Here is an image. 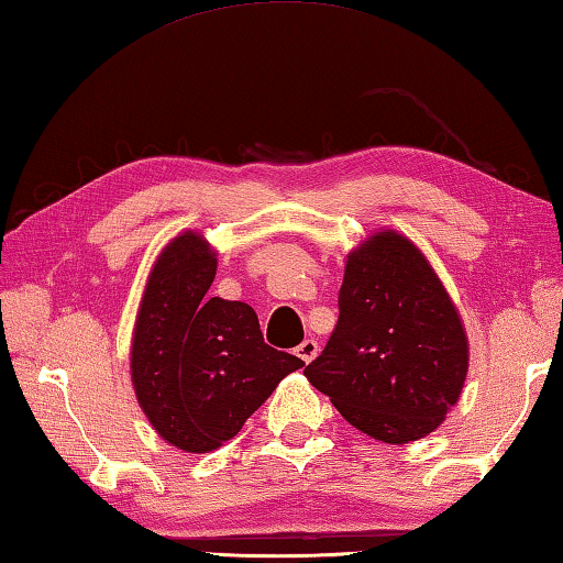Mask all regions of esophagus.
I'll list each match as a JSON object with an SVG mask.
<instances>
[{
    "label": "esophagus",
    "mask_w": 563,
    "mask_h": 563,
    "mask_svg": "<svg viewBox=\"0 0 563 563\" xmlns=\"http://www.w3.org/2000/svg\"><path fill=\"white\" fill-rule=\"evenodd\" d=\"M318 350H321V345H318V341H313V338H309V341H303L299 347H296V355H299L303 363H311V360L318 355Z\"/></svg>",
    "instance_id": "obj_1"
}]
</instances>
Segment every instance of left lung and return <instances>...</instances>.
Returning <instances> with one entry per match:
<instances>
[{
  "label": "left lung",
  "mask_w": 563,
  "mask_h": 563,
  "mask_svg": "<svg viewBox=\"0 0 563 563\" xmlns=\"http://www.w3.org/2000/svg\"><path fill=\"white\" fill-rule=\"evenodd\" d=\"M465 373L463 323L423 254L391 230L350 252L335 331L303 369L345 421L385 443L417 441L459 401Z\"/></svg>",
  "instance_id": "left-lung-1"
}]
</instances>
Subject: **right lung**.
Returning <instances> with one entry per match:
<instances>
[{
    "label": "right lung",
    "mask_w": 563,
    "mask_h": 563,
    "mask_svg": "<svg viewBox=\"0 0 563 563\" xmlns=\"http://www.w3.org/2000/svg\"><path fill=\"white\" fill-rule=\"evenodd\" d=\"M216 257L184 232L156 260L132 343L136 399L158 437L208 453L242 429L303 360L264 343L242 301L208 299Z\"/></svg>",
    "instance_id": "obj_1"
}]
</instances>
